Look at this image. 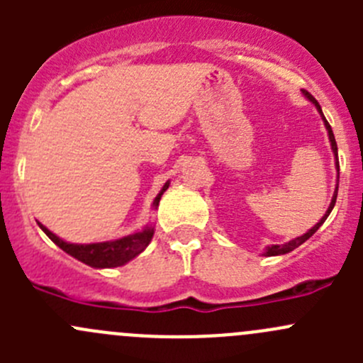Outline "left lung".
Returning <instances> with one entry per match:
<instances>
[{"mask_svg":"<svg viewBox=\"0 0 363 363\" xmlns=\"http://www.w3.org/2000/svg\"><path fill=\"white\" fill-rule=\"evenodd\" d=\"M302 93H303V96H306L307 100L311 101V104H314V107H316V108H318V112H320L321 119H323V123H325V128H327V131H328V138H330L332 151H334V155H335V167H337V170H339V161H337V144H335L334 131H332V128H330V124H328V121L325 119L323 112H321V107H320V104H318V101L314 100V96H311V94L307 93V91H303V89H302ZM337 189H339V184L335 186V191H334V196H332V202H330V205H328V208H327V212H325V216H323V218L320 219V223H316V225H314L313 228L309 230V232H306V233H303V235L296 237V239L290 240V242L283 244V246H269V247H267V251L263 252V255H265V256H277V255H286V252L294 251L295 247H298L300 244H303V242H306V240L309 239V237H313L314 233H316V230L320 228L321 225H323V223H325V219L328 218V214H330V212H332V208H334V205H335V200H337Z\"/></svg>","mask_w":363,"mask_h":363,"instance_id":"obj_1","label":"left lung"}]
</instances>
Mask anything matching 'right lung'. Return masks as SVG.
<instances>
[{
  "label": "right lung",
  "instance_id": "obj_1",
  "mask_svg": "<svg viewBox=\"0 0 363 363\" xmlns=\"http://www.w3.org/2000/svg\"><path fill=\"white\" fill-rule=\"evenodd\" d=\"M170 182H164V186L161 188L158 196L155 199L152 207L158 208L161 195L168 189ZM40 228L45 232V235L52 240L56 246H60L65 252H68L69 256L77 258L79 262L86 263V265L94 267V269H112V267H121L124 263H128L130 259H133L135 256L140 255L145 247L151 242L152 235H155V228L152 226H145L142 232L131 233V235L121 237L116 240H107V242H94V244H69L65 242L63 239H60L57 235H54L49 228L38 223Z\"/></svg>",
  "mask_w": 363,
  "mask_h": 363
}]
</instances>
